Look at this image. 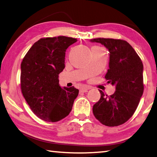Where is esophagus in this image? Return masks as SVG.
Segmentation results:
<instances>
[{
    "mask_svg": "<svg viewBox=\"0 0 157 157\" xmlns=\"http://www.w3.org/2000/svg\"><path fill=\"white\" fill-rule=\"evenodd\" d=\"M90 88L89 87V86H84V87L81 88V89H80V92L81 93H86L87 92V90H89Z\"/></svg>",
    "mask_w": 157,
    "mask_h": 157,
    "instance_id": "34e87169",
    "label": "esophagus"
}]
</instances>
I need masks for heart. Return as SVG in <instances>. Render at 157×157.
Segmentation results:
<instances>
[{"label": "heart", "instance_id": "b5f03b06", "mask_svg": "<svg viewBox=\"0 0 157 157\" xmlns=\"http://www.w3.org/2000/svg\"><path fill=\"white\" fill-rule=\"evenodd\" d=\"M103 50L102 48L99 47V46H93L91 48V51H93V50Z\"/></svg>", "mask_w": 157, "mask_h": 157}]
</instances>
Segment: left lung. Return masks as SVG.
Listing matches in <instances>:
<instances>
[{"label":"left lung","instance_id":"left-lung-1","mask_svg":"<svg viewBox=\"0 0 157 157\" xmlns=\"http://www.w3.org/2000/svg\"><path fill=\"white\" fill-rule=\"evenodd\" d=\"M90 41L101 44L109 50V68L105 78L116 85L115 93L109 96L99 90L101 98L93 105V114L105 126H120L133 116L143 94V64L126 41L98 37Z\"/></svg>","mask_w":157,"mask_h":157}]
</instances>
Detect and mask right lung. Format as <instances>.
I'll list each match as a JSON object with an SVG mask.
<instances>
[{
    "label": "right lung",
    "instance_id": "1",
    "mask_svg": "<svg viewBox=\"0 0 157 157\" xmlns=\"http://www.w3.org/2000/svg\"><path fill=\"white\" fill-rule=\"evenodd\" d=\"M77 41L58 36L41 38L24 56L21 64V90L35 115L46 121L56 122L71 111L78 89H62L58 75L63 71L66 50Z\"/></svg>",
    "mask_w": 157,
    "mask_h": 157
}]
</instances>
